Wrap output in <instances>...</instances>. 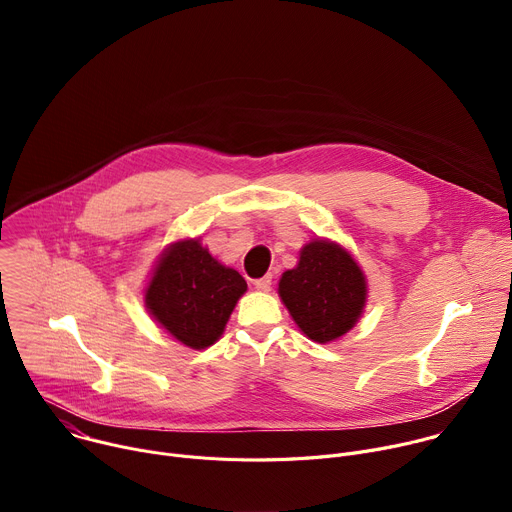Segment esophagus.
I'll return each mask as SVG.
<instances>
[{
    "label": "esophagus",
    "mask_w": 512,
    "mask_h": 512,
    "mask_svg": "<svg viewBox=\"0 0 512 512\" xmlns=\"http://www.w3.org/2000/svg\"><path fill=\"white\" fill-rule=\"evenodd\" d=\"M253 285H255L259 291H269L271 285H273V277H271V275H265V277H261V279H255Z\"/></svg>",
    "instance_id": "obj_1"
}]
</instances>
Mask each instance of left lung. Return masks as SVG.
I'll list each match as a JSON object with an SVG mask.
<instances>
[{
  "label": "left lung",
  "mask_w": 512,
  "mask_h": 512,
  "mask_svg": "<svg viewBox=\"0 0 512 512\" xmlns=\"http://www.w3.org/2000/svg\"><path fill=\"white\" fill-rule=\"evenodd\" d=\"M279 298L298 328L314 342L328 344L358 322L367 304V279L338 243L316 239L300 261L279 279Z\"/></svg>",
  "instance_id": "obj_1"
}]
</instances>
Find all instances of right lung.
I'll use <instances>...</instances> for the list:
<instances>
[{"mask_svg":"<svg viewBox=\"0 0 512 512\" xmlns=\"http://www.w3.org/2000/svg\"><path fill=\"white\" fill-rule=\"evenodd\" d=\"M245 291L239 271L218 263L198 239H184L160 255L145 308L178 342L202 350L221 338Z\"/></svg>","mask_w":512,"mask_h":512,"instance_id":"right-lung-1","label":"right lung"}]
</instances>
